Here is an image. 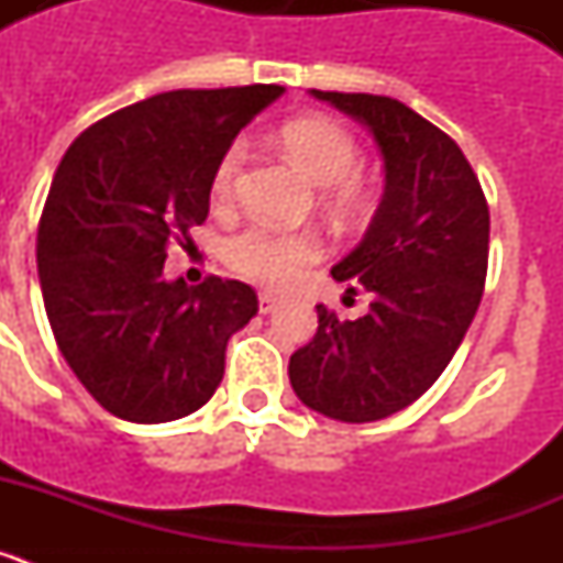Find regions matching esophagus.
Listing matches in <instances>:
<instances>
[{"mask_svg": "<svg viewBox=\"0 0 563 563\" xmlns=\"http://www.w3.org/2000/svg\"><path fill=\"white\" fill-rule=\"evenodd\" d=\"M278 307V298L273 292H258V312H273Z\"/></svg>", "mask_w": 563, "mask_h": 563, "instance_id": "obj_1", "label": "esophagus"}]
</instances>
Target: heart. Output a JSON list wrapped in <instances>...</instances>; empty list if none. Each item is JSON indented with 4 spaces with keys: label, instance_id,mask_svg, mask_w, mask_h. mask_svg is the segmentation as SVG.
Masks as SVG:
<instances>
[{
    "label": "heart",
    "instance_id": "heart-1",
    "mask_svg": "<svg viewBox=\"0 0 563 563\" xmlns=\"http://www.w3.org/2000/svg\"><path fill=\"white\" fill-rule=\"evenodd\" d=\"M278 143L318 186H327V206L338 213H357L366 202L363 183L357 180L361 146L355 134L324 114H307L287 121ZM247 161V143L231 141L211 174V200L228 206L236 194L239 177ZM321 239L312 231H282L271 225H247L233 233L222 247L228 267L256 285L282 287L321 256Z\"/></svg>",
    "mask_w": 563,
    "mask_h": 563
}]
</instances>
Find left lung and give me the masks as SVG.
Wrapping results in <instances>:
<instances>
[{
  "label": "left lung",
  "instance_id": "8db88e82",
  "mask_svg": "<svg viewBox=\"0 0 563 563\" xmlns=\"http://www.w3.org/2000/svg\"><path fill=\"white\" fill-rule=\"evenodd\" d=\"M369 126L386 191L361 245L332 267L369 290L346 321L318 305V330L292 352L298 400L343 422H372L415 402L449 366L474 321L487 276L490 211L462 148L406 103L366 92H321Z\"/></svg>",
  "mask_w": 563,
  "mask_h": 563
}]
</instances>
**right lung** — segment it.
<instances>
[{
    "mask_svg": "<svg viewBox=\"0 0 563 563\" xmlns=\"http://www.w3.org/2000/svg\"><path fill=\"white\" fill-rule=\"evenodd\" d=\"M285 87L174 89L107 114L62 157L36 236L58 350L109 415L168 422L206 406L228 338L258 298L236 278L166 282L168 245L191 242L220 154Z\"/></svg>",
    "mask_w": 563,
    "mask_h": 563,
    "instance_id": "add662e5",
    "label": "right lung"
}]
</instances>
